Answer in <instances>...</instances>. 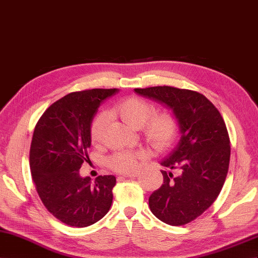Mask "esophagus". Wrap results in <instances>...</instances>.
<instances>
[{
	"label": "esophagus",
	"instance_id": "obj_1",
	"mask_svg": "<svg viewBox=\"0 0 258 258\" xmlns=\"http://www.w3.org/2000/svg\"><path fill=\"white\" fill-rule=\"evenodd\" d=\"M138 177V172H132V173H127V175H124L122 177H120V179H123V178H136Z\"/></svg>",
	"mask_w": 258,
	"mask_h": 258
}]
</instances>
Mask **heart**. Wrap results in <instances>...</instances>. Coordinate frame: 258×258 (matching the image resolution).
Returning a JSON list of instances; mask_svg holds the SVG:
<instances>
[{
  "label": "heart",
  "instance_id": "heart-1",
  "mask_svg": "<svg viewBox=\"0 0 258 258\" xmlns=\"http://www.w3.org/2000/svg\"><path fill=\"white\" fill-rule=\"evenodd\" d=\"M155 112L152 103L138 96H128L117 102L109 114L116 115L130 127L140 128L141 136L154 151L161 152L170 148L179 129L176 114L165 109ZM106 115H95L90 123V139L93 143L103 140L106 124ZM145 157L143 151H118L106 158L109 169L118 173H130L138 169L139 161Z\"/></svg>",
  "mask_w": 258,
  "mask_h": 258
}]
</instances>
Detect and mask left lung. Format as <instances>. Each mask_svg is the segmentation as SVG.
Here are the masks:
<instances>
[{
    "label": "left lung",
    "instance_id": "left-lung-1",
    "mask_svg": "<svg viewBox=\"0 0 258 258\" xmlns=\"http://www.w3.org/2000/svg\"><path fill=\"white\" fill-rule=\"evenodd\" d=\"M139 94L166 104L176 114L181 138L162 161L164 183L151 194V212L170 226L197 219L217 199L230 162V139L224 118L206 96L175 87L135 89Z\"/></svg>",
    "mask_w": 258,
    "mask_h": 258
}]
</instances>
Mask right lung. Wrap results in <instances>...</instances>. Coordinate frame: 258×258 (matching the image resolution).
I'll list each match as a JSON object with an SVG mask.
<instances>
[{"label": "right lung", "instance_id": "add662e5", "mask_svg": "<svg viewBox=\"0 0 258 258\" xmlns=\"http://www.w3.org/2000/svg\"><path fill=\"white\" fill-rule=\"evenodd\" d=\"M117 89L72 92L54 102L34 127L29 163L36 190L46 210L62 224L88 227L102 219L113 202L112 175L81 178L89 157L90 123L101 103Z\"/></svg>", "mask_w": 258, "mask_h": 258}]
</instances>
